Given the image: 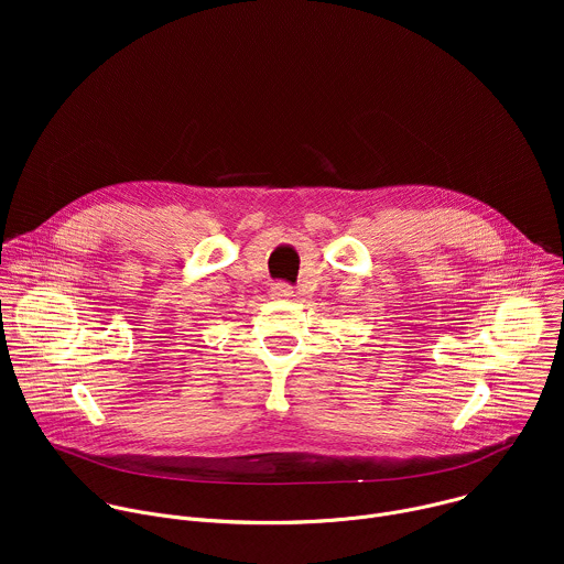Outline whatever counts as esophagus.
I'll return each mask as SVG.
<instances>
[{"mask_svg": "<svg viewBox=\"0 0 564 564\" xmlns=\"http://www.w3.org/2000/svg\"><path fill=\"white\" fill-rule=\"evenodd\" d=\"M272 296H274V299H292V296H294V290H292V285H288V283H274V285H272Z\"/></svg>", "mask_w": 564, "mask_h": 564, "instance_id": "1", "label": "esophagus"}]
</instances>
